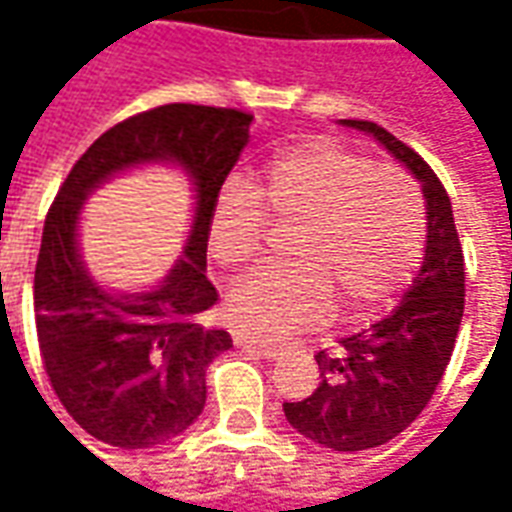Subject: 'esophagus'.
I'll use <instances>...</instances> for the list:
<instances>
[{
    "label": "esophagus",
    "instance_id": "34e87169",
    "mask_svg": "<svg viewBox=\"0 0 512 512\" xmlns=\"http://www.w3.org/2000/svg\"><path fill=\"white\" fill-rule=\"evenodd\" d=\"M235 344L263 358H277L283 353V344L271 342V339H260V336H249V333H235Z\"/></svg>",
    "mask_w": 512,
    "mask_h": 512
}]
</instances>
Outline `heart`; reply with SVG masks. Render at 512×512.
I'll use <instances>...</instances> for the list:
<instances>
[{
	"label": "heart",
	"mask_w": 512,
	"mask_h": 512,
	"mask_svg": "<svg viewBox=\"0 0 512 512\" xmlns=\"http://www.w3.org/2000/svg\"><path fill=\"white\" fill-rule=\"evenodd\" d=\"M274 221H300L288 246L294 266L246 277L229 294V316L246 330L280 336L314 325L342 305L370 314L401 288L426 243V207L415 179L373 165L330 139H308L269 159L249 179L227 182L210 204V255L243 269L255 263Z\"/></svg>",
	"instance_id": "1"
}]
</instances>
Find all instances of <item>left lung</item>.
<instances>
[{
  "mask_svg": "<svg viewBox=\"0 0 512 512\" xmlns=\"http://www.w3.org/2000/svg\"><path fill=\"white\" fill-rule=\"evenodd\" d=\"M373 134L415 173L426 196V257L417 277L384 319L353 333L316 364L322 384L311 398L283 403L285 420L330 451L389 443L415 420L446 373L465 308V257L454 212L437 173L406 142L370 120H342Z\"/></svg>",
  "mask_w": 512,
  "mask_h": 512,
  "instance_id": "left-lung-1",
  "label": "left lung"
}]
</instances>
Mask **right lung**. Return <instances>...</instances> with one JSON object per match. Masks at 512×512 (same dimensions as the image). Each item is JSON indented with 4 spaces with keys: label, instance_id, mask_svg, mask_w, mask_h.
<instances>
[{
    "label": "right lung",
    "instance_id": "add662e5",
    "mask_svg": "<svg viewBox=\"0 0 512 512\" xmlns=\"http://www.w3.org/2000/svg\"><path fill=\"white\" fill-rule=\"evenodd\" d=\"M252 114L168 103L134 114L89 145L52 201L36 260V333L52 389L100 443L154 448L179 437L204 409L207 367L232 347L204 325L218 302L207 280V215L249 142ZM151 161L179 164L194 182L197 215L185 255L162 286L111 295L77 252V215L114 172Z\"/></svg>",
    "mask_w": 512,
    "mask_h": 512
}]
</instances>
